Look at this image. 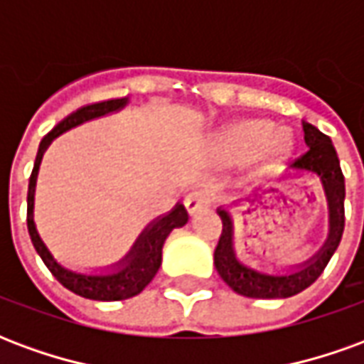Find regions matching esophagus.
Here are the masks:
<instances>
[{
    "label": "esophagus",
    "mask_w": 364,
    "mask_h": 364,
    "mask_svg": "<svg viewBox=\"0 0 364 364\" xmlns=\"http://www.w3.org/2000/svg\"><path fill=\"white\" fill-rule=\"evenodd\" d=\"M210 205V197L205 195V193H191L185 198V208H187V213L193 216V214H197L200 208H205V206Z\"/></svg>",
    "instance_id": "1"
}]
</instances>
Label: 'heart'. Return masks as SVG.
<instances>
[{
  "mask_svg": "<svg viewBox=\"0 0 364 364\" xmlns=\"http://www.w3.org/2000/svg\"><path fill=\"white\" fill-rule=\"evenodd\" d=\"M292 130L282 124H271L263 119H236L220 127L213 136V150L224 159L257 156L267 164H277L292 150Z\"/></svg>",
  "mask_w": 364,
  "mask_h": 364,
  "instance_id": "heart-1",
  "label": "heart"
}]
</instances>
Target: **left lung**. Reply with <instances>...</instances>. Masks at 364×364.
Masks as SVG:
<instances>
[{"label":"left lung","instance_id":"8db88e82","mask_svg":"<svg viewBox=\"0 0 364 364\" xmlns=\"http://www.w3.org/2000/svg\"><path fill=\"white\" fill-rule=\"evenodd\" d=\"M304 142L308 146L302 158H298L289 167L287 173L279 179H296V177H312L316 175L321 183L328 206V232L321 245L308 259L294 263V265H274L263 263L259 267L247 265L237 257L236 252V228L234 216L230 206H218L216 213L222 218V236L214 250V267L222 277V281L230 289L247 298H289L308 289L321 273L336 253L341 242L345 228V179L339 167L337 151L331 144V138L323 134L320 128L302 120Z\"/></svg>","mask_w":364,"mask_h":364}]
</instances>
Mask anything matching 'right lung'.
Instances as JSON below:
<instances>
[{"instance_id": "1", "label": "right lung", "mask_w": 364, "mask_h": 364, "mask_svg": "<svg viewBox=\"0 0 364 364\" xmlns=\"http://www.w3.org/2000/svg\"><path fill=\"white\" fill-rule=\"evenodd\" d=\"M128 103H130V95L114 97V99H107V101L80 107L77 111L68 114L66 119L60 120L58 124L44 136L43 142L38 146L35 167H33V173H31V179H28L27 226L28 236H31V242L35 245L36 253L41 255L44 265L50 269V273L68 290H72V292L83 298H90V300L112 302V300H127V298L140 294L159 271L161 250H164L167 236L175 228H183L189 222V214L185 210L183 203H177L169 213L154 218L140 232V236L136 237V242L128 250L124 257H120L117 263L95 269L68 267L64 263H60V259H56L54 253L50 252V247L44 244L43 236H41L35 222V193L38 169H41V164H43V158L46 150H48V146L68 130L80 127L83 122H90V120L101 119V117H107V114H112V112L122 111Z\"/></svg>"}]
</instances>
